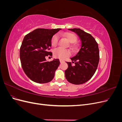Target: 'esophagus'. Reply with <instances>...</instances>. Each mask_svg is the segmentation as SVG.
Here are the masks:
<instances>
[{"label":"esophagus","instance_id":"1","mask_svg":"<svg viewBox=\"0 0 122 122\" xmlns=\"http://www.w3.org/2000/svg\"><path fill=\"white\" fill-rule=\"evenodd\" d=\"M60 62H61V63H62V62H64V61H65L64 60H61V59H60Z\"/></svg>","mask_w":122,"mask_h":122}]
</instances>
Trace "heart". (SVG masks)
<instances>
[{"instance_id": "heart-1", "label": "heart", "mask_w": 122, "mask_h": 122, "mask_svg": "<svg viewBox=\"0 0 122 122\" xmlns=\"http://www.w3.org/2000/svg\"><path fill=\"white\" fill-rule=\"evenodd\" d=\"M64 36L68 40V41L72 43L70 45V47L73 50H75L77 49V45L76 44H74L77 40V37L75 34L71 32L65 33L64 35ZM58 36L57 35H54L51 40V44L52 47H55L58 45ZM54 55L55 57L59 58L60 59H64L66 57L70 56L71 54V52L68 49H64L61 48H58L55 49L54 50Z\"/></svg>"}]
</instances>
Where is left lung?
Here are the masks:
<instances>
[{"instance_id": "obj_1", "label": "left lung", "mask_w": 122, "mask_h": 122, "mask_svg": "<svg viewBox=\"0 0 122 122\" xmlns=\"http://www.w3.org/2000/svg\"><path fill=\"white\" fill-rule=\"evenodd\" d=\"M75 32L81 41L78 52L71 58L72 62H67L68 69L65 71L66 78L74 84H81L89 80L96 71L99 61L98 45L94 38L80 28L69 29Z\"/></svg>"}]
</instances>
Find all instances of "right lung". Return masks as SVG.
<instances>
[{
    "label": "right lung",
    "instance_id": "right-lung-1",
    "mask_svg": "<svg viewBox=\"0 0 122 122\" xmlns=\"http://www.w3.org/2000/svg\"><path fill=\"white\" fill-rule=\"evenodd\" d=\"M61 28H37L26 35L20 49L21 66L25 74L39 83L50 82L60 64L58 59L47 61L45 57L52 56L51 40Z\"/></svg>",
    "mask_w": 122,
    "mask_h": 122
}]
</instances>
